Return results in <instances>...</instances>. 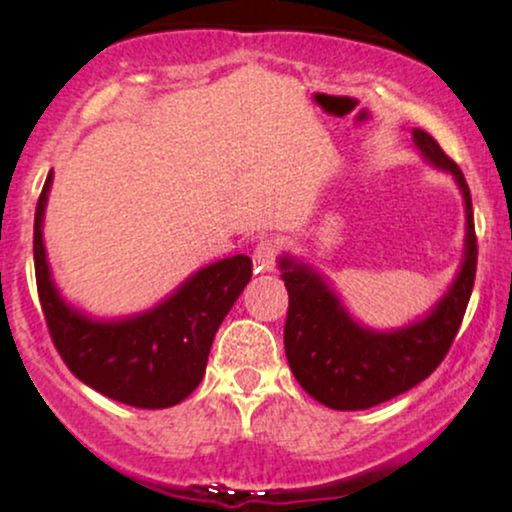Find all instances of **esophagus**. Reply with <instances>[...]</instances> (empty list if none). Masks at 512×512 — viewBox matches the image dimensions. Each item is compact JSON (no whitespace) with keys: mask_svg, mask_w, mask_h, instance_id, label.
Returning a JSON list of instances; mask_svg holds the SVG:
<instances>
[{"mask_svg":"<svg viewBox=\"0 0 512 512\" xmlns=\"http://www.w3.org/2000/svg\"><path fill=\"white\" fill-rule=\"evenodd\" d=\"M276 255H279V250H276V245L272 240H262V243H257L255 252H252V264H255V272H274L276 267Z\"/></svg>","mask_w":512,"mask_h":512,"instance_id":"esophagus-1","label":"esophagus"}]
</instances>
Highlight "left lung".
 Wrapping results in <instances>:
<instances>
[{
  "instance_id": "obj_1",
  "label": "left lung",
  "mask_w": 512,
  "mask_h": 512,
  "mask_svg": "<svg viewBox=\"0 0 512 512\" xmlns=\"http://www.w3.org/2000/svg\"><path fill=\"white\" fill-rule=\"evenodd\" d=\"M411 137L431 166L455 178L467 219L460 269L450 289L424 317L399 330H370L349 315L342 298L317 269L291 255L279 257L281 279L289 291L286 358L303 390L330 409H370L426 380L448 354L472 296L477 236L467 180L431 134L411 129Z\"/></svg>"
}]
</instances>
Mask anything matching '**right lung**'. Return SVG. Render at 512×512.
I'll return each instance as SVG.
<instances>
[{
  "mask_svg": "<svg viewBox=\"0 0 512 512\" xmlns=\"http://www.w3.org/2000/svg\"><path fill=\"white\" fill-rule=\"evenodd\" d=\"M52 173L35 207L33 260L45 322L62 361L81 383L137 409H166L202 383L216 330L248 286L252 260L233 255L197 269L144 313L103 320L57 291L43 243Z\"/></svg>",
  "mask_w": 512,
  "mask_h": 512,
  "instance_id": "obj_1",
  "label": "right lung"
}]
</instances>
